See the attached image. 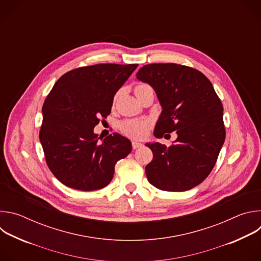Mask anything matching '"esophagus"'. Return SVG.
<instances>
[{
    "label": "esophagus",
    "instance_id": "1",
    "mask_svg": "<svg viewBox=\"0 0 261 261\" xmlns=\"http://www.w3.org/2000/svg\"><path fill=\"white\" fill-rule=\"evenodd\" d=\"M140 146H142V143L137 142V141H132V147H133V150H136V148H138V147H140Z\"/></svg>",
    "mask_w": 261,
    "mask_h": 261
}]
</instances>
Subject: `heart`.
<instances>
[{
  "mask_svg": "<svg viewBox=\"0 0 261 261\" xmlns=\"http://www.w3.org/2000/svg\"><path fill=\"white\" fill-rule=\"evenodd\" d=\"M148 88L151 87L145 84H139L135 88V94ZM151 126H152V122L146 119H129L119 124V128L122 133H124L129 137L137 138V139L145 137Z\"/></svg>",
  "mask_w": 261,
  "mask_h": 261,
  "instance_id": "obj_1",
  "label": "heart"
}]
</instances>
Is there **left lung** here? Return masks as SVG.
I'll use <instances>...</instances> for the list:
<instances>
[{
  "label": "left lung",
  "instance_id": "obj_1",
  "mask_svg": "<svg viewBox=\"0 0 261 261\" xmlns=\"http://www.w3.org/2000/svg\"><path fill=\"white\" fill-rule=\"evenodd\" d=\"M136 77L155 90L162 106L154 135L177 134L168 147L145 143L153 152V160L145 167L148 181L164 191L194 188L214 168L225 140L221 100L204 74L188 66L148 64Z\"/></svg>",
  "mask_w": 261,
  "mask_h": 261
}]
</instances>
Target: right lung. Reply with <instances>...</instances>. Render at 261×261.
I'll return each instance as SVG.
<instances>
[{
	"instance_id": "right-lung-1",
	"label": "right lung",
	"mask_w": 261,
	"mask_h": 261,
	"mask_svg": "<svg viewBox=\"0 0 261 261\" xmlns=\"http://www.w3.org/2000/svg\"><path fill=\"white\" fill-rule=\"evenodd\" d=\"M137 64H97L73 69L55 84L42 107L39 133L45 160L65 186L81 191L104 188L131 141L118 134L98 141L94 128L106 118L114 97Z\"/></svg>"
}]
</instances>
